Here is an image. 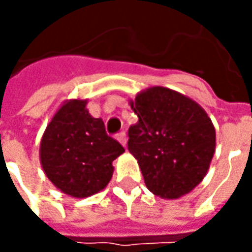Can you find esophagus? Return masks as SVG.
<instances>
[{
  "label": "esophagus",
  "mask_w": 252,
  "mask_h": 252,
  "mask_svg": "<svg viewBox=\"0 0 252 252\" xmlns=\"http://www.w3.org/2000/svg\"><path fill=\"white\" fill-rule=\"evenodd\" d=\"M117 140L121 143V146L123 147H126V132H120L119 135H117Z\"/></svg>",
  "instance_id": "34e87169"
}]
</instances>
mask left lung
<instances>
[{
  "label": "left lung",
  "mask_w": 252,
  "mask_h": 252,
  "mask_svg": "<svg viewBox=\"0 0 252 252\" xmlns=\"http://www.w3.org/2000/svg\"><path fill=\"white\" fill-rule=\"evenodd\" d=\"M139 117L128 131V150L137 159L148 190L164 200L188 194L204 180L216 148V131L204 108L163 86L129 99Z\"/></svg>",
  "instance_id": "obj_1"
}]
</instances>
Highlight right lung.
I'll return each mask as SVG.
<instances>
[{"mask_svg": "<svg viewBox=\"0 0 252 252\" xmlns=\"http://www.w3.org/2000/svg\"><path fill=\"white\" fill-rule=\"evenodd\" d=\"M88 99L64 101L40 140V164L52 185L74 198H86L106 188L113 160L126 150L106 135L102 119L89 113Z\"/></svg>", "mask_w": 252, "mask_h": 252, "instance_id": "obj_1", "label": "right lung"}]
</instances>
